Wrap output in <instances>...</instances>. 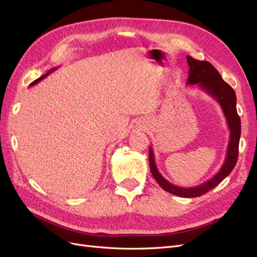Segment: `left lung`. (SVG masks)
I'll return each mask as SVG.
<instances>
[{
  "label": "left lung",
  "instance_id": "1",
  "mask_svg": "<svg viewBox=\"0 0 257 257\" xmlns=\"http://www.w3.org/2000/svg\"><path fill=\"white\" fill-rule=\"evenodd\" d=\"M186 61H188V64L190 66L189 78L188 81H186V84H196L199 89L204 90L210 96L216 99V102L220 104L222 108L225 118H226L227 125L230 132L229 142L226 150V158H225L221 169L215 174L214 177L197 186H193V188H180V186L167 181L160 174L157 165H155L154 154L151 147L149 148V163L151 174L163 190L177 196L193 198L204 195L205 193L215 188L234 169L238 160L241 122L237 113L236 93L228 83L223 80L220 73L216 71L215 67L207 61H198L190 56L186 57Z\"/></svg>",
  "mask_w": 257,
  "mask_h": 257
}]
</instances>
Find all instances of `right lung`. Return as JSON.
<instances>
[{
  "label": "right lung",
  "instance_id": "right-lung-1",
  "mask_svg": "<svg viewBox=\"0 0 257 257\" xmlns=\"http://www.w3.org/2000/svg\"><path fill=\"white\" fill-rule=\"evenodd\" d=\"M54 69H56V67H54V68H51V69H50V71H49V72H48V73H46V74H45V75H43V76H42V77H40V78H38V79H36V80H35V81H33V82H32V83H31V84H30V85H35V84H36V83H37V82H40V81H41V80H43V79H44V78H46V77H47V76H48V75H49V74H51V73H52V72H53V71H54Z\"/></svg>",
  "mask_w": 257,
  "mask_h": 257
}]
</instances>
